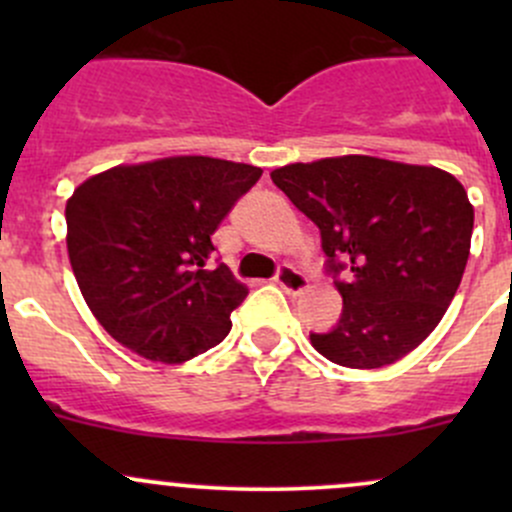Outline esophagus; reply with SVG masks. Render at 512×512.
I'll return each instance as SVG.
<instances>
[{"label": "esophagus", "mask_w": 512, "mask_h": 512, "mask_svg": "<svg viewBox=\"0 0 512 512\" xmlns=\"http://www.w3.org/2000/svg\"><path fill=\"white\" fill-rule=\"evenodd\" d=\"M275 282L285 289L287 294H299L307 289V277H304L299 270H294L292 265H282L280 270H277Z\"/></svg>", "instance_id": "esophagus-1"}]
</instances>
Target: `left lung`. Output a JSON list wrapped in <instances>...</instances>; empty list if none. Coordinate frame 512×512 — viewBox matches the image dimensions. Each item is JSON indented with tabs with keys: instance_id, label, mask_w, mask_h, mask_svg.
Returning a JSON list of instances; mask_svg holds the SVG:
<instances>
[{
	"instance_id": "1",
	"label": "left lung",
	"mask_w": 512,
	"mask_h": 512,
	"mask_svg": "<svg viewBox=\"0 0 512 512\" xmlns=\"http://www.w3.org/2000/svg\"><path fill=\"white\" fill-rule=\"evenodd\" d=\"M272 183L322 235L342 294L312 347L349 369H379L436 329L461 285L473 205L451 173L371 156L324 158L272 170Z\"/></svg>"
}]
</instances>
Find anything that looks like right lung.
<instances>
[{
	"label": "right lung",
	"mask_w": 512,
	"mask_h": 512,
	"mask_svg": "<svg viewBox=\"0 0 512 512\" xmlns=\"http://www.w3.org/2000/svg\"><path fill=\"white\" fill-rule=\"evenodd\" d=\"M255 165L178 156L118 165L66 203V245L81 294L101 327L131 352L180 364L230 332L247 287L210 240L260 180Z\"/></svg>",
	"instance_id": "obj_1"
}]
</instances>
